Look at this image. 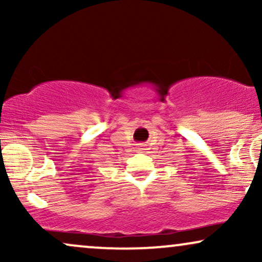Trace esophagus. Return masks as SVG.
I'll return each mask as SVG.
<instances>
[{
	"mask_svg": "<svg viewBox=\"0 0 262 262\" xmlns=\"http://www.w3.org/2000/svg\"><path fill=\"white\" fill-rule=\"evenodd\" d=\"M139 150H143V146H139V148H138Z\"/></svg>",
	"mask_w": 262,
	"mask_h": 262,
	"instance_id": "obj_1",
	"label": "esophagus"
}]
</instances>
